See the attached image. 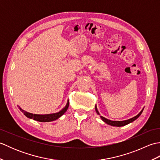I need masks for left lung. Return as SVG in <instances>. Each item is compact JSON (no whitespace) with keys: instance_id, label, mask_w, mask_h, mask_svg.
<instances>
[{"instance_id":"1","label":"left lung","mask_w":160,"mask_h":160,"mask_svg":"<svg viewBox=\"0 0 160 160\" xmlns=\"http://www.w3.org/2000/svg\"><path fill=\"white\" fill-rule=\"evenodd\" d=\"M144 110V108H142V111L139 113L136 116H135L133 118H130L128 119V120H123V121H113V120H108V119L105 118L102 116H101L100 115V118L102 119V120L103 122H104L105 123H107V124L108 125H111V126H113V127H123V126H125L127 125L129 123H131V122H132L133 121H135L136 119H138L139 117H140V115L142 114V111H143ZM96 113H98V115H100V113L99 111H98V108H97V106L96 105Z\"/></svg>"}]
</instances>
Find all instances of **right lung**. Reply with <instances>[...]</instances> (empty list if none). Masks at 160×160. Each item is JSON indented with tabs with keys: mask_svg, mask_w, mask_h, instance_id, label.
<instances>
[{
	"mask_svg": "<svg viewBox=\"0 0 160 160\" xmlns=\"http://www.w3.org/2000/svg\"><path fill=\"white\" fill-rule=\"evenodd\" d=\"M69 106V100H67V102L62 109H61L60 111L57 112V113H51V114H34V113H29V112L26 111L25 110L22 109L18 105V107L19 108V109L20 111L22 112L23 114L25 115L27 118H28L29 119H33V120L40 122H52L60 118L62 115L65 113L67 111L68 107Z\"/></svg>",
	"mask_w": 160,
	"mask_h": 160,
	"instance_id": "1",
	"label": "right lung"
}]
</instances>
